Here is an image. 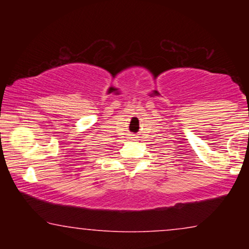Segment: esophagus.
Returning <instances> with one entry per match:
<instances>
[{"label": "esophagus", "instance_id": "34e87169", "mask_svg": "<svg viewBox=\"0 0 249 249\" xmlns=\"http://www.w3.org/2000/svg\"><path fill=\"white\" fill-rule=\"evenodd\" d=\"M132 138H136V137H132Z\"/></svg>", "mask_w": 249, "mask_h": 249}]
</instances>
